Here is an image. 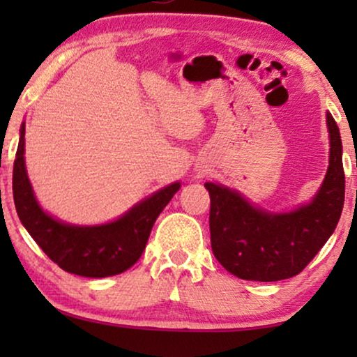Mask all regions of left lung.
Segmentation results:
<instances>
[{
    "label": "left lung",
    "mask_w": 357,
    "mask_h": 357,
    "mask_svg": "<svg viewBox=\"0 0 357 357\" xmlns=\"http://www.w3.org/2000/svg\"><path fill=\"white\" fill-rule=\"evenodd\" d=\"M330 164L324 183L309 203L291 211H266L226 185L206 182L211 197L209 231L218 261L247 281H281L309 265L340 221L344 203L343 144L326 112Z\"/></svg>",
    "instance_id": "obj_1"
}]
</instances>
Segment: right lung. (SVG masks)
<instances>
[{
  "instance_id": "right-lung-1",
  "label": "right lung",
  "mask_w": 357,
  "mask_h": 357,
  "mask_svg": "<svg viewBox=\"0 0 357 357\" xmlns=\"http://www.w3.org/2000/svg\"><path fill=\"white\" fill-rule=\"evenodd\" d=\"M24 135L26 123L19 130L13 195L17 216L38 247L61 270L77 276H115L133 266L143 255L155 219L180 190V182L170 183L141 199L115 221L96 226L60 221L48 214L33 195L24 159Z\"/></svg>"
}]
</instances>
